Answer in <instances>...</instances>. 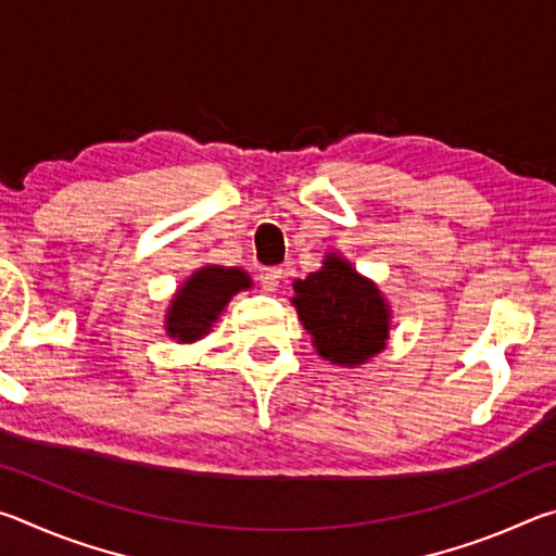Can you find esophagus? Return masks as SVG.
I'll list each match as a JSON object with an SVG mask.
<instances>
[{
    "instance_id": "1",
    "label": "esophagus",
    "mask_w": 556,
    "mask_h": 556,
    "mask_svg": "<svg viewBox=\"0 0 556 556\" xmlns=\"http://www.w3.org/2000/svg\"><path fill=\"white\" fill-rule=\"evenodd\" d=\"M260 285L265 291H277L281 285V269L277 267H262L260 269Z\"/></svg>"
}]
</instances>
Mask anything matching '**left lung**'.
<instances>
[{"label": "left lung", "instance_id": "obj_1", "mask_svg": "<svg viewBox=\"0 0 556 556\" xmlns=\"http://www.w3.org/2000/svg\"><path fill=\"white\" fill-rule=\"evenodd\" d=\"M291 287L299 321L312 333L324 361L341 368H361L384 351L392 328L390 301L341 252H326L321 269L306 279H294Z\"/></svg>", "mask_w": 556, "mask_h": 556}]
</instances>
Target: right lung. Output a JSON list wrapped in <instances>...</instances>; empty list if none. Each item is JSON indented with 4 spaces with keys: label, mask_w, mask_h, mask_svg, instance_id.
<instances>
[{
    "label": "right lung",
    "mask_w": 556,
    "mask_h": 556,
    "mask_svg": "<svg viewBox=\"0 0 556 556\" xmlns=\"http://www.w3.org/2000/svg\"><path fill=\"white\" fill-rule=\"evenodd\" d=\"M252 287V279L240 267L203 265L184 279L168 301L164 328L176 343H195L213 331L230 299Z\"/></svg>",
    "instance_id": "1"
}]
</instances>
